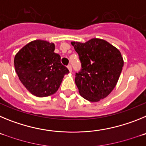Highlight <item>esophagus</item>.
Wrapping results in <instances>:
<instances>
[{
  "label": "esophagus",
  "instance_id": "esophagus-1",
  "mask_svg": "<svg viewBox=\"0 0 146 146\" xmlns=\"http://www.w3.org/2000/svg\"><path fill=\"white\" fill-rule=\"evenodd\" d=\"M67 68H68V69H69V72H72V66H71L70 64H69V65L67 66Z\"/></svg>",
  "mask_w": 146,
  "mask_h": 146
}]
</instances>
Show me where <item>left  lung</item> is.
<instances>
[{
    "mask_svg": "<svg viewBox=\"0 0 146 146\" xmlns=\"http://www.w3.org/2000/svg\"><path fill=\"white\" fill-rule=\"evenodd\" d=\"M81 62L75 83L82 97L93 102L109 95L116 86L123 66L119 50L100 38L86 43L72 42Z\"/></svg>",
    "mask_w": 146,
    "mask_h": 146,
    "instance_id": "obj_1",
    "label": "left lung"
}]
</instances>
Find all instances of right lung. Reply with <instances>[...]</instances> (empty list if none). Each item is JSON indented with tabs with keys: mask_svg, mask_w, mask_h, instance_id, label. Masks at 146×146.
Wrapping results in <instances>:
<instances>
[{
	"mask_svg": "<svg viewBox=\"0 0 146 146\" xmlns=\"http://www.w3.org/2000/svg\"><path fill=\"white\" fill-rule=\"evenodd\" d=\"M54 50L53 43L35 40L15 55L14 64L19 79L34 96L45 97L54 94L64 75L69 73Z\"/></svg>",
	"mask_w": 146,
	"mask_h": 146,
	"instance_id": "right-lung-1",
	"label": "right lung"
}]
</instances>
